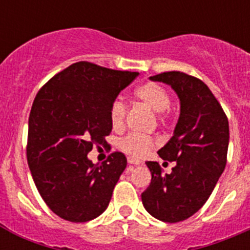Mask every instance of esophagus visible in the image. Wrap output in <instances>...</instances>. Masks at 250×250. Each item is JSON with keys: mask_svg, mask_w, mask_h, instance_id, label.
<instances>
[{"mask_svg": "<svg viewBox=\"0 0 250 250\" xmlns=\"http://www.w3.org/2000/svg\"><path fill=\"white\" fill-rule=\"evenodd\" d=\"M127 163H129V164H135V165H140L141 164L140 160H136V159H132V158L127 159Z\"/></svg>", "mask_w": 250, "mask_h": 250, "instance_id": "obj_1", "label": "esophagus"}]
</instances>
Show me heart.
<instances>
[{"mask_svg": "<svg viewBox=\"0 0 250 250\" xmlns=\"http://www.w3.org/2000/svg\"><path fill=\"white\" fill-rule=\"evenodd\" d=\"M136 99L156 112L159 120L164 121L171 115V98L164 86L149 81L140 85L135 90ZM127 115V106L121 99H115L110 105V124L114 130H121L125 125ZM155 146V140L151 136L129 134L119 141V147L132 158H143Z\"/></svg>", "mask_w": 250, "mask_h": 250, "instance_id": "1", "label": "heart"}]
</instances>
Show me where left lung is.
<instances>
[{"label": "left lung", "mask_w": 250, "mask_h": 250, "mask_svg": "<svg viewBox=\"0 0 250 250\" xmlns=\"http://www.w3.org/2000/svg\"><path fill=\"white\" fill-rule=\"evenodd\" d=\"M175 90L180 116L173 138L158 151L161 159L175 161L163 175L155 161H146L151 183L141 194L145 209L165 223L190 218L205 204L227 165L229 123L219 101L198 77L180 71L150 77Z\"/></svg>", "instance_id": "obj_1"}]
</instances>
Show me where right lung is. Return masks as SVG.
Here are the masks:
<instances>
[{"instance_id": "1", "label": "right lung", "mask_w": 250, "mask_h": 250, "mask_svg": "<svg viewBox=\"0 0 250 250\" xmlns=\"http://www.w3.org/2000/svg\"><path fill=\"white\" fill-rule=\"evenodd\" d=\"M138 75L80 61L37 92L26 155L40 195L60 218L89 222L109 205L126 156L114 151L101 164H92L87 154L92 146L109 147L110 105Z\"/></svg>"}]
</instances>
